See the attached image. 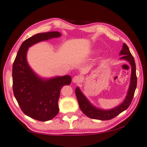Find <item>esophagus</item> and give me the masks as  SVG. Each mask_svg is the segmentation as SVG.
Wrapping results in <instances>:
<instances>
[{"label": "esophagus", "instance_id": "obj_1", "mask_svg": "<svg viewBox=\"0 0 147 147\" xmlns=\"http://www.w3.org/2000/svg\"><path fill=\"white\" fill-rule=\"evenodd\" d=\"M82 81V78L80 76H74L73 78V83H79Z\"/></svg>", "mask_w": 147, "mask_h": 147}]
</instances>
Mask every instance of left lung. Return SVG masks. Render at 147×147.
<instances>
[{"instance_id": "1", "label": "left lung", "mask_w": 147, "mask_h": 147, "mask_svg": "<svg viewBox=\"0 0 147 147\" xmlns=\"http://www.w3.org/2000/svg\"><path fill=\"white\" fill-rule=\"evenodd\" d=\"M120 55H123L121 59L126 60L129 62L132 67L131 77H130V84L129 89L128 90L127 97L125 98L123 102L121 105L116 107L110 110H102L98 109L93 106L87 99L85 98L84 94L80 90L79 87H77L75 90L76 96L78 100L80 108L85 115L90 118L100 120H109L114 118L119 114L127 109L132 102V98L134 97L135 90L137 86V76L136 73V63L134 57L130 53L129 47L126 44H123V48L119 53Z\"/></svg>"}]
</instances>
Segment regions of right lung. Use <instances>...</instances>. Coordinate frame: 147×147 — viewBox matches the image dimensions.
I'll list each match as a JSON object with an SVG mask.
<instances>
[{
    "label": "right lung",
    "instance_id": "obj_1",
    "mask_svg": "<svg viewBox=\"0 0 147 147\" xmlns=\"http://www.w3.org/2000/svg\"><path fill=\"white\" fill-rule=\"evenodd\" d=\"M61 36L58 31L38 33L23 42L13 64V94L21 110L26 115L41 121L53 119L59 111L58 101L60 90L70 85L69 75L57 76L48 80L36 75L26 60L28 48L39 42Z\"/></svg>",
    "mask_w": 147,
    "mask_h": 147
}]
</instances>
